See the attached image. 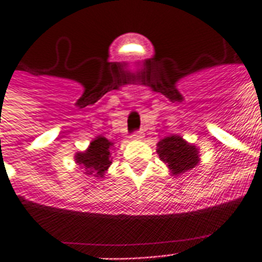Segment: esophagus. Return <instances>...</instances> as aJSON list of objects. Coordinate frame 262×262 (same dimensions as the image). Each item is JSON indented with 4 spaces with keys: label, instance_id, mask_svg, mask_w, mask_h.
<instances>
[{
    "label": "esophagus",
    "instance_id": "esophagus-1",
    "mask_svg": "<svg viewBox=\"0 0 262 262\" xmlns=\"http://www.w3.org/2000/svg\"><path fill=\"white\" fill-rule=\"evenodd\" d=\"M132 139L133 140H137V141H139V140H143V133H135V135H132Z\"/></svg>",
    "mask_w": 262,
    "mask_h": 262
}]
</instances>
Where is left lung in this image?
Instances as JSON below:
<instances>
[{
  "instance_id": "8db88e82",
  "label": "left lung",
  "mask_w": 262,
  "mask_h": 262,
  "mask_svg": "<svg viewBox=\"0 0 262 262\" xmlns=\"http://www.w3.org/2000/svg\"><path fill=\"white\" fill-rule=\"evenodd\" d=\"M156 152L160 160L167 164L168 170L174 177L193 170L200 163L199 147L187 143L179 135H171L160 140Z\"/></svg>"
}]
</instances>
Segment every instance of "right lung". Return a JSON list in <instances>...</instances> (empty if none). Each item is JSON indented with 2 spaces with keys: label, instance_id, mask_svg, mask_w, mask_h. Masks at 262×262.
Wrapping results in <instances>:
<instances>
[{
  "label": "right lung",
  "instance_id": "obj_1",
  "mask_svg": "<svg viewBox=\"0 0 262 262\" xmlns=\"http://www.w3.org/2000/svg\"><path fill=\"white\" fill-rule=\"evenodd\" d=\"M115 149L114 143L103 136H98L90 143L83 152H76L75 162L84 168V174L92 175L95 178H103L104 172L111 166L113 158L111 151Z\"/></svg>",
  "mask_w": 262,
  "mask_h": 262
}]
</instances>
